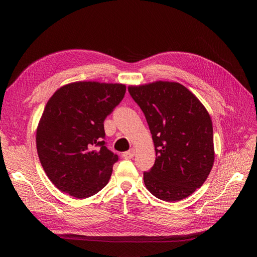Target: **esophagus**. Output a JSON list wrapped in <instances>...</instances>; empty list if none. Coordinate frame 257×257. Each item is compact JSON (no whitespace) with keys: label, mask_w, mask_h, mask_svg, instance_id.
<instances>
[{"label":"esophagus","mask_w":257,"mask_h":257,"mask_svg":"<svg viewBox=\"0 0 257 257\" xmlns=\"http://www.w3.org/2000/svg\"><path fill=\"white\" fill-rule=\"evenodd\" d=\"M134 155H135V149L134 148H131L128 151L123 153V158L124 159H132V158H134Z\"/></svg>","instance_id":"esophagus-1"}]
</instances>
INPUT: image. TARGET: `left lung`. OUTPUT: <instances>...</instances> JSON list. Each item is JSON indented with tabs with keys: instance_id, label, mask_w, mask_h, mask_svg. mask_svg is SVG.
I'll list each match as a JSON object with an SVG mask.
<instances>
[{
	"instance_id": "1",
	"label": "left lung",
	"mask_w": 257,
	"mask_h": 257,
	"mask_svg": "<svg viewBox=\"0 0 257 257\" xmlns=\"http://www.w3.org/2000/svg\"><path fill=\"white\" fill-rule=\"evenodd\" d=\"M128 92L146 116L157 154L144 173L146 188L165 201L190 196L214 162L212 121L205 106L178 82L130 85Z\"/></svg>"
}]
</instances>
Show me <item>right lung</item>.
<instances>
[{
	"mask_svg": "<svg viewBox=\"0 0 257 257\" xmlns=\"http://www.w3.org/2000/svg\"><path fill=\"white\" fill-rule=\"evenodd\" d=\"M125 91L121 83L77 81L49 98L36 130V149L46 175L60 191L88 198L109 181L119 158L107 149L104 121Z\"/></svg>",
	"mask_w": 257,
	"mask_h": 257,
	"instance_id": "add662e5",
	"label": "right lung"
}]
</instances>
